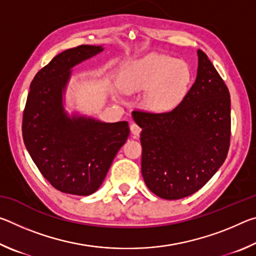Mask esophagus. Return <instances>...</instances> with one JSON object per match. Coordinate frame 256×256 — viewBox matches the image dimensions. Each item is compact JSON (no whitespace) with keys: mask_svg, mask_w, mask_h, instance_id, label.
I'll return each instance as SVG.
<instances>
[{"mask_svg":"<svg viewBox=\"0 0 256 256\" xmlns=\"http://www.w3.org/2000/svg\"><path fill=\"white\" fill-rule=\"evenodd\" d=\"M130 130H131V133L133 134V136H138L141 132V128L138 126L136 123H131V125H130Z\"/></svg>","mask_w":256,"mask_h":256,"instance_id":"34e87169","label":"esophagus"}]
</instances>
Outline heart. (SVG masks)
Here are the masks:
<instances>
[{
  "label": "heart",
  "instance_id": "b5f03b06",
  "mask_svg": "<svg viewBox=\"0 0 256 256\" xmlns=\"http://www.w3.org/2000/svg\"><path fill=\"white\" fill-rule=\"evenodd\" d=\"M190 70L188 64L167 55L150 54L125 68L120 84L125 92H144V105L154 112H167L178 105L188 92Z\"/></svg>",
  "mask_w": 256,
  "mask_h": 256
}]
</instances>
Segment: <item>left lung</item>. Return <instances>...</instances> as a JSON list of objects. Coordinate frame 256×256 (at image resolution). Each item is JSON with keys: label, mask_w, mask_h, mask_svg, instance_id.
I'll list each match as a JSON object with an SVG mask.
<instances>
[{"label": "left lung", "mask_w": 256, "mask_h": 256, "mask_svg": "<svg viewBox=\"0 0 256 256\" xmlns=\"http://www.w3.org/2000/svg\"><path fill=\"white\" fill-rule=\"evenodd\" d=\"M196 82L170 112L134 110L142 128L141 172L151 192L178 200L206 184L230 146V94L201 50Z\"/></svg>", "instance_id": "1"}]
</instances>
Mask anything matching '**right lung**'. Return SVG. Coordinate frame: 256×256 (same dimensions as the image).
<instances>
[{"instance_id":"add662e5","label":"right lung","mask_w":256,"mask_h":256,"mask_svg":"<svg viewBox=\"0 0 256 256\" xmlns=\"http://www.w3.org/2000/svg\"><path fill=\"white\" fill-rule=\"evenodd\" d=\"M102 50L90 45L64 50L30 84L22 116L24 146L42 175L63 193L96 192L130 134L125 120L102 123L64 112L62 96L71 68Z\"/></svg>"}]
</instances>
